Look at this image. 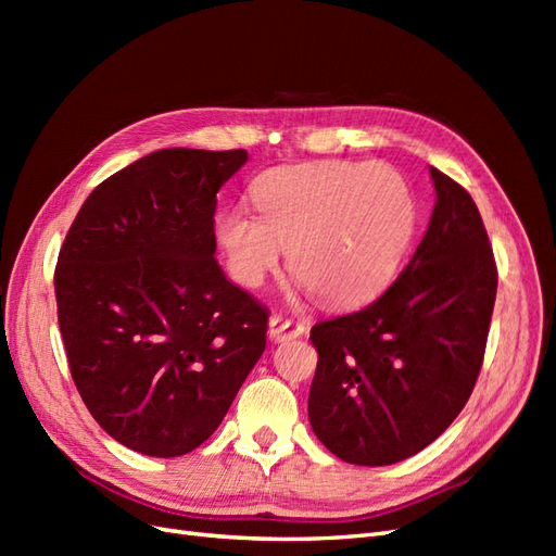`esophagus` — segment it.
<instances>
[{
  "label": "esophagus",
  "instance_id": "34e87169",
  "mask_svg": "<svg viewBox=\"0 0 556 556\" xmlns=\"http://www.w3.org/2000/svg\"><path fill=\"white\" fill-rule=\"evenodd\" d=\"M306 329L308 327L304 323H294V319H288L282 315H271V319H268V336H271V341L276 343L299 339V336L306 333Z\"/></svg>",
  "mask_w": 556,
  "mask_h": 556
}]
</instances>
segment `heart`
Listing matches in <instances>:
<instances>
[{
    "label": "heart",
    "mask_w": 556,
    "mask_h": 556,
    "mask_svg": "<svg viewBox=\"0 0 556 556\" xmlns=\"http://www.w3.org/2000/svg\"><path fill=\"white\" fill-rule=\"evenodd\" d=\"M260 217L231 208L215 217L229 274L260 288L290 250L292 276L333 306L378 294L406 257L415 199L384 164L319 162L262 176L252 188Z\"/></svg>",
    "instance_id": "1"
}]
</instances>
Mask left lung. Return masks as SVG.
<instances>
[{"label": "left lung", "instance_id": "obj_1", "mask_svg": "<svg viewBox=\"0 0 556 556\" xmlns=\"http://www.w3.org/2000/svg\"><path fill=\"white\" fill-rule=\"evenodd\" d=\"M435 204L413 260L380 299L311 329L315 435L336 457L390 466L425 450L473 392L496 299L476 201L431 166Z\"/></svg>", "mask_w": 556, "mask_h": 556}]
</instances>
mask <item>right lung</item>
<instances>
[{"instance_id": "1", "label": "right lung", "mask_w": 556, "mask_h": 556, "mask_svg": "<svg viewBox=\"0 0 556 556\" xmlns=\"http://www.w3.org/2000/svg\"><path fill=\"white\" fill-rule=\"evenodd\" d=\"M245 162V150L150 153L97 185L60 250L76 390L111 439L148 457L204 443L266 345V308L215 260V194Z\"/></svg>"}]
</instances>
